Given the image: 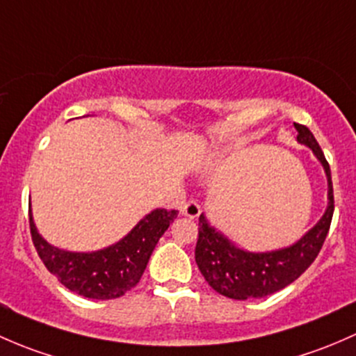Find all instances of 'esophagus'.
Returning <instances> with one entry per match:
<instances>
[{"mask_svg":"<svg viewBox=\"0 0 356 356\" xmlns=\"http://www.w3.org/2000/svg\"><path fill=\"white\" fill-rule=\"evenodd\" d=\"M181 214L186 216V218H199L200 214V205L195 202V200H188L185 205L181 207Z\"/></svg>","mask_w":356,"mask_h":356,"instance_id":"obj_1","label":"esophagus"}]
</instances>
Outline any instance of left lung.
<instances>
[{"instance_id":"8db88e82","label":"left lung","mask_w":356,"mask_h":356,"mask_svg":"<svg viewBox=\"0 0 356 356\" xmlns=\"http://www.w3.org/2000/svg\"><path fill=\"white\" fill-rule=\"evenodd\" d=\"M295 128L298 131L296 140L312 149L315 157L324 166L327 177V209L321 221L291 247L262 254L238 248L225 234L212 228L204 216H200L195 262L209 286L219 295L233 300L264 298L273 295L298 280L309 269L324 245L334 212L331 170L312 131L300 123H295Z\"/></svg>"}]
</instances>
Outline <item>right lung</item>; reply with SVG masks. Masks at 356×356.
Listing matches in <instances>:
<instances>
[{
	"label": "right lung",
	"mask_w": 356,
	"mask_h": 356,
	"mask_svg": "<svg viewBox=\"0 0 356 356\" xmlns=\"http://www.w3.org/2000/svg\"><path fill=\"white\" fill-rule=\"evenodd\" d=\"M178 211L156 209L145 216L123 240L97 252H68L53 247L38 233L31 211V234L39 257L63 286L94 300L120 298L137 286L157 241Z\"/></svg>",
	"instance_id": "add662e5"
}]
</instances>
